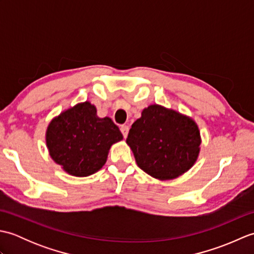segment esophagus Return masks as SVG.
Masks as SVG:
<instances>
[{
    "label": "esophagus",
    "instance_id": "1",
    "mask_svg": "<svg viewBox=\"0 0 254 254\" xmlns=\"http://www.w3.org/2000/svg\"><path fill=\"white\" fill-rule=\"evenodd\" d=\"M120 130H121V132H122V134H123L124 138H127V133H128V127H127V126H122V127H120Z\"/></svg>",
    "mask_w": 254,
    "mask_h": 254
}]
</instances>
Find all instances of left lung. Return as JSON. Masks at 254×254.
I'll list each match as a JSON object with an SVG mask.
<instances>
[{
	"label": "left lung",
	"instance_id": "8db88e82",
	"mask_svg": "<svg viewBox=\"0 0 254 254\" xmlns=\"http://www.w3.org/2000/svg\"><path fill=\"white\" fill-rule=\"evenodd\" d=\"M201 142L192 118L156 104L142 111L127 138L139 168L163 181L176 179L192 168Z\"/></svg>",
	"mask_w": 254,
	"mask_h": 254
}]
</instances>
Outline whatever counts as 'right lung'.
<instances>
[{
    "label": "right lung",
    "instance_id": "right-lung-1",
    "mask_svg": "<svg viewBox=\"0 0 254 254\" xmlns=\"http://www.w3.org/2000/svg\"><path fill=\"white\" fill-rule=\"evenodd\" d=\"M122 139V133L111 119L99 118L89 101L53 118L46 132L50 157L74 177H87L100 170L110 147Z\"/></svg>",
    "mask_w": 254,
    "mask_h": 254
}]
</instances>
